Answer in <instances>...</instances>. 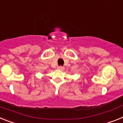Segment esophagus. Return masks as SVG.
I'll list each match as a JSON object with an SVG mask.
<instances>
[{
	"instance_id": "esophagus-1",
	"label": "esophagus",
	"mask_w": 123,
	"mask_h": 123,
	"mask_svg": "<svg viewBox=\"0 0 123 123\" xmlns=\"http://www.w3.org/2000/svg\"><path fill=\"white\" fill-rule=\"evenodd\" d=\"M58 69H60V70H63V69H65V68H64L63 67H62V66H59V67H58Z\"/></svg>"
}]
</instances>
